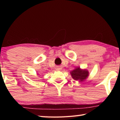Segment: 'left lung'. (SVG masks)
Returning a JSON list of instances; mask_svg holds the SVG:
<instances>
[{
    "label": "left lung",
    "mask_w": 120,
    "mask_h": 120,
    "mask_svg": "<svg viewBox=\"0 0 120 120\" xmlns=\"http://www.w3.org/2000/svg\"><path fill=\"white\" fill-rule=\"evenodd\" d=\"M72 78L75 80L83 81L88 78L89 72L86 70L81 69L79 67L76 68L70 72Z\"/></svg>",
    "instance_id": "obj_1"
}]
</instances>
